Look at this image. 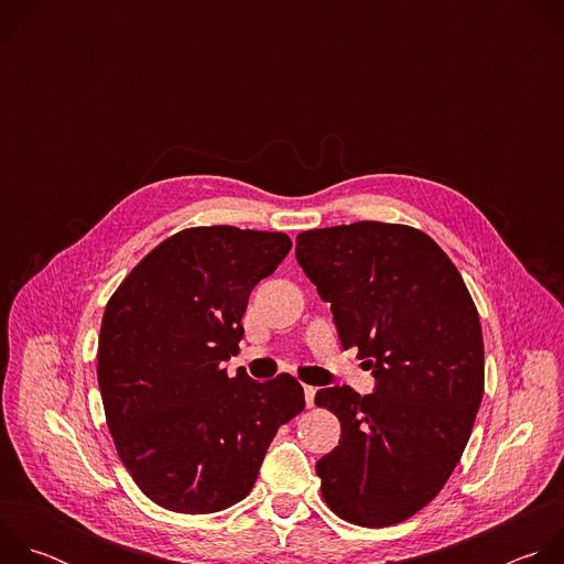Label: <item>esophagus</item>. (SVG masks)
I'll return each instance as SVG.
<instances>
[{
  "label": "esophagus",
  "instance_id": "1",
  "mask_svg": "<svg viewBox=\"0 0 564 564\" xmlns=\"http://www.w3.org/2000/svg\"><path fill=\"white\" fill-rule=\"evenodd\" d=\"M303 392H305V404H307V409H312V406H314L316 388H314V386H303Z\"/></svg>",
  "mask_w": 564,
  "mask_h": 564
}]
</instances>
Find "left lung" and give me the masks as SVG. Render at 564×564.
<instances>
[{"label": "left lung", "mask_w": 564, "mask_h": 564, "mask_svg": "<svg viewBox=\"0 0 564 564\" xmlns=\"http://www.w3.org/2000/svg\"><path fill=\"white\" fill-rule=\"evenodd\" d=\"M296 261L375 377L364 397L350 386L314 397L341 422L339 446L316 462L321 496L359 527L404 522L442 491L470 437L485 392L477 307L444 250L409 225L301 231Z\"/></svg>", "instance_id": "1"}]
</instances>
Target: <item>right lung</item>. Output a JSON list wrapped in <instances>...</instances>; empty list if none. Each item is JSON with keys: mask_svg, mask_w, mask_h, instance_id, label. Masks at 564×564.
<instances>
[{"mask_svg": "<svg viewBox=\"0 0 564 564\" xmlns=\"http://www.w3.org/2000/svg\"><path fill=\"white\" fill-rule=\"evenodd\" d=\"M292 248L281 231L189 227L153 248L105 307L98 383L116 451L138 489L176 513L243 500L301 383L223 368L243 339L250 292Z\"/></svg>", "mask_w": 564, "mask_h": 564, "instance_id": "right-lung-1", "label": "right lung"}]
</instances>
